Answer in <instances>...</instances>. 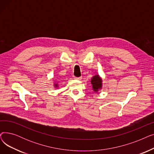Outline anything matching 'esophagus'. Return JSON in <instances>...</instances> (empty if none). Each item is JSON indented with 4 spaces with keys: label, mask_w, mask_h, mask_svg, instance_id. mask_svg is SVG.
<instances>
[{
    "label": "esophagus",
    "mask_w": 154,
    "mask_h": 154,
    "mask_svg": "<svg viewBox=\"0 0 154 154\" xmlns=\"http://www.w3.org/2000/svg\"><path fill=\"white\" fill-rule=\"evenodd\" d=\"M74 79H77V80H80L82 79V77H74Z\"/></svg>",
    "instance_id": "1"
}]
</instances>
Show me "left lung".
Returning <instances> with one entry per match:
<instances>
[{
  "mask_svg": "<svg viewBox=\"0 0 154 154\" xmlns=\"http://www.w3.org/2000/svg\"><path fill=\"white\" fill-rule=\"evenodd\" d=\"M91 83L92 84V88L94 91L97 92L102 88V79L99 75H95L91 80Z\"/></svg>",
  "mask_w": 154,
  "mask_h": 154,
  "instance_id": "obj_1",
  "label": "left lung"
}]
</instances>
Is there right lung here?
<instances>
[{
  "label": "right lung",
  "instance_id": "1",
  "mask_svg": "<svg viewBox=\"0 0 154 154\" xmlns=\"http://www.w3.org/2000/svg\"><path fill=\"white\" fill-rule=\"evenodd\" d=\"M55 85V86H57V85Z\"/></svg>",
  "mask_w": 154,
  "mask_h": 154
}]
</instances>
